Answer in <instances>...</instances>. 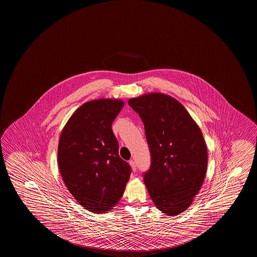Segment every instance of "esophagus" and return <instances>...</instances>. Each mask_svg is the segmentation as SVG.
<instances>
[{
  "label": "esophagus",
  "mask_w": 257,
  "mask_h": 257,
  "mask_svg": "<svg viewBox=\"0 0 257 257\" xmlns=\"http://www.w3.org/2000/svg\"><path fill=\"white\" fill-rule=\"evenodd\" d=\"M129 164L131 165V167H132V169H133V171H134V172H135V171H136V169H137V167H136V164H135V161H134V160H130Z\"/></svg>",
  "instance_id": "34e87169"
}]
</instances>
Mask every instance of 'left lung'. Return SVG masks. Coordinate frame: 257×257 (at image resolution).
I'll use <instances>...</instances> for the list:
<instances>
[{"instance_id":"left-lung-1","label":"left lung","mask_w":257,"mask_h":257,"mask_svg":"<svg viewBox=\"0 0 257 257\" xmlns=\"http://www.w3.org/2000/svg\"><path fill=\"white\" fill-rule=\"evenodd\" d=\"M144 123L152 164L143 180L163 213H182L193 202L206 174L208 153L202 131L180 102L162 93L131 98Z\"/></svg>"}]
</instances>
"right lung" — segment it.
Wrapping results in <instances>:
<instances>
[{
	"mask_svg": "<svg viewBox=\"0 0 257 257\" xmlns=\"http://www.w3.org/2000/svg\"><path fill=\"white\" fill-rule=\"evenodd\" d=\"M124 103L100 98L80 105L63 127L58 166L72 196L86 210L104 213L117 203L130 177V165L118 154L112 122Z\"/></svg>",
	"mask_w": 257,
	"mask_h": 257,
	"instance_id": "add662e5",
	"label": "right lung"
}]
</instances>
